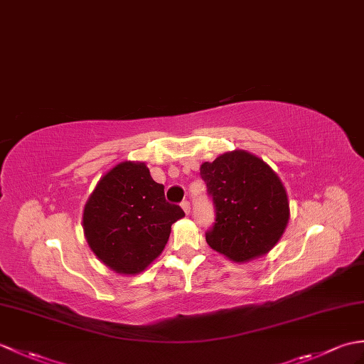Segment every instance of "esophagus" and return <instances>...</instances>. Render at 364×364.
<instances>
[{
	"label": "esophagus",
	"instance_id": "34e87169",
	"mask_svg": "<svg viewBox=\"0 0 364 364\" xmlns=\"http://www.w3.org/2000/svg\"><path fill=\"white\" fill-rule=\"evenodd\" d=\"M181 208H183V210H184L186 214L191 213V203H189L188 200H184V201L181 203Z\"/></svg>",
	"mask_w": 364,
	"mask_h": 364
}]
</instances>
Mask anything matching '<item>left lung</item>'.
Returning a JSON list of instances; mask_svg holds the SVG:
<instances>
[{
	"mask_svg": "<svg viewBox=\"0 0 364 364\" xmlns=\"http://www.w3.org/2000/svg\"><path fill=\"white\" fill-rule=\"evenodd\" d=\"M200 175L215 208V222L206 231L209 247L234 262L267 255L290 217L285 188L273 168L234 150L203 163Z\"/></svg>",
	"mask_w": 364,
	"mask_h": 364,
	"instance_id": "1",
	"label": "left lung"
}]
</instances>
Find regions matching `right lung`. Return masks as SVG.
<instances>
[{
	"label": "right lung",
	"mask_w": 364,
	"mask_h": 364,
	"mask_svg": "<svg viewBox=\"0 0 364 364\" xmlns=\"http://www.w3.org/2000/svg\"><path fill=\"white\" fill-rule=\"evenodd\" d=\"M184 217L166 201L164 186L144 163L124 161L108 171L83 209L91 251L113 272L138 274L161 255L171 226Z\"/></svg>",
	"instance_id": "add662e5"
}]
</instances>
